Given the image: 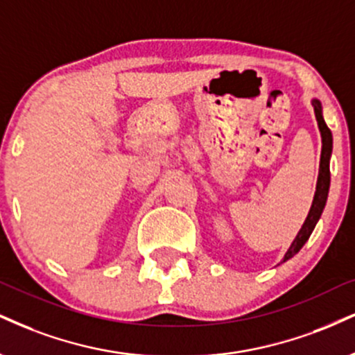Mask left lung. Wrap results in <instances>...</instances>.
I'll return each mask as SVG.
<instances>
[{
    "label": "left lung",
    "mask_w": 355,
    "mask_h": 355,
    "mask_svg": "<svg viewBox=\"0 0 355 355\" xmlns=\"http://www.w3.org/2000/svg\"><path fill=\"white\" fill-rule=\"evenodd\" d=\"M314 105V112H315V119H318V125L319 130H321V137H322V152H321V165H319V177H318V185H315V195L313 200V207H311L309 215L302 225V228L297 233L296 240L293 241V245L289 246L288 253H286L283 261H288L291 259L297 251L304 246V243L309 240L311 233H313L315 223L318 220L321 218V213L326 207V200H327V193H329V185H331V172H329V159H331V152H332V134L329 130V127L326 125L322 117V107L321 102L318 99L313 101Z\"/></svg>",
    "instance_id": "1"
}]
</instances>
